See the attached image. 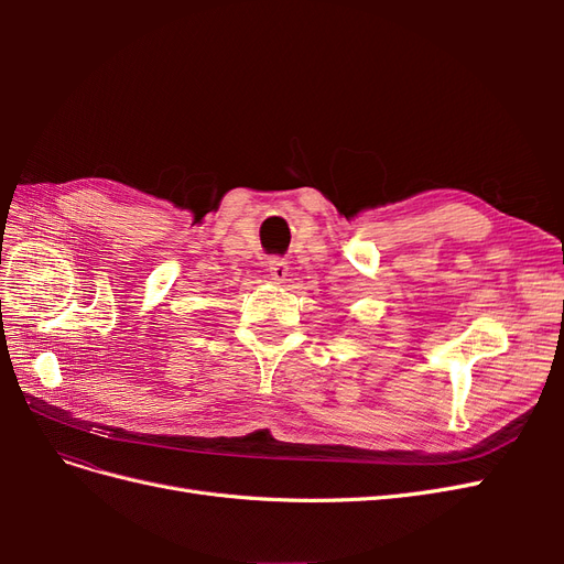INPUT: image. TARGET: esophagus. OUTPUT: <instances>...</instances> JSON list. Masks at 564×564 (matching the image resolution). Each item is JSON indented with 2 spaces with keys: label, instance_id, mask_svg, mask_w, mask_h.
I'll list each match as a JSON object with an SVG mask.
<instances>
[{
  "label": "esophagus",
  "instance_id": "obj_1",
  "mask_svg": "<svg viewBox=\"0 0 564 564\" xmlns=\"http://www.w3.org/2000/svg\"><path fill=\"white\" fill-rule=\"evenodd\" d=\"M268 272H270V278L275 280V282H284L286 275H289V265H286L284 259H280V256H275V259L268 261Z\"/></svg>",
  "mask_w": 564,
  "mask_h": 564
}]
</instances>
